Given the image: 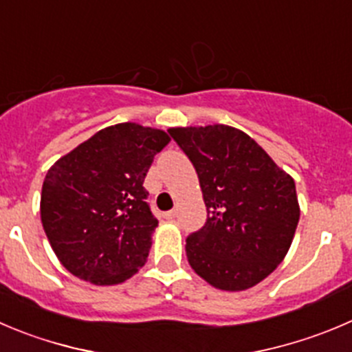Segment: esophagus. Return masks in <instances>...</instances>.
Instances as JSON below:
<instances>
[{"instance_id": "esophagus-1", "label": "esophagus", "mask_w": 352, "mask_h": 352, "mask_svg": "<svg viewBox=\"0 0 352 352\" xmlns=\"http://www.w3.org/2000/svg\"><path fill=\"white\" fill-rule=\"evenodd\" d=\"M164 217H166V219H169V221H173L174 217H176V210H167L166 214H164Z\"/></svg>"}]
</instances>
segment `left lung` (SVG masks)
<instances>
[{
	"mask_svg": "<svg viewBox=\"0 0 352 352\" xmlns=\"http://www.w3.org/2000/svg\"><path fill=\"white\" fill-rule=\"evenodd\" d=\"M167 131L192 160L207 207L204 228L186 239L190 266L226 292L257 285L292 245L300 216L294 178L232 126Z\"/></svg>",
	"mask_w": 352,
	"mask_h": 352,
	"instance_id": "1",
	"label": "left lung"
}]
</instances>
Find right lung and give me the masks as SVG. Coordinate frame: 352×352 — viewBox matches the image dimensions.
<instances>
[{
    "label": "right lung",
    "instance_id": "1",
    "mask_svg": "<svg viewBox=\"0 0 352 352\" xmlns=\"http://www.w3.org/2000/svg\"><path fill=\"white\" fill-rule=\"evenodd\" d=\"M166 131L120 122L95 133L48 169L41 223L53 252L93 285L126 282L146 263L153 217L143 186Z\"/></svg>",
    "mask_w": 352,
    "mask_h": 352
}]
</instances>
